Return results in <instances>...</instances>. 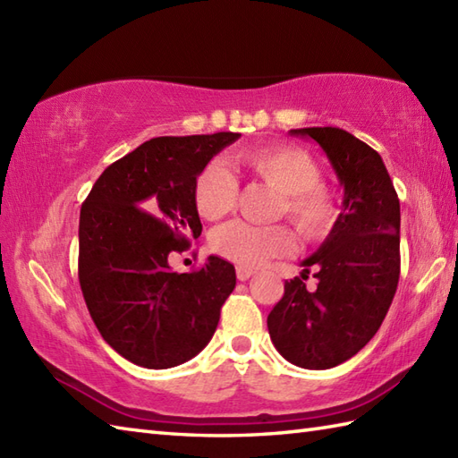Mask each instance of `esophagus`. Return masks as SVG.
<instances>
[{
    "label": "esophagus",
    "instance_id": "34e87169",
    "mask_svg": "<svg viewBox=\"0 0 458 458\" xmlns=\"http://www.w3.org/2000/svg\"><path fill=\"white\" fill-rule=\"evenodd\" d=\"M254 274H256V271L251 269V267H246V266H238V267H236V276H238L240 281H246V279H250Z\"/></svg>",
    "mask_w": 458,
    "mask_h": 458
}]
</instances>
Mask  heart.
<instances>
[{"label": "heart", "instance_id": "obj_1", "mask_svg": "<svg viewBox=\"0 0 458 458\" xmlns=\"http://www.w3.org/2000/svg\"><path fill=\"white\" fill-rule=\"evenodd\" d=\"M238 161L281 192L279 214H285L305 240H323L333 230L335 202L320 187L323 174L309 153L291 145H269L240 153ZM236 199L238 181L220 161L208 163L194 181V207L204 220L222 218L234 208ZM210 248L234 264L261 266L293 251L295 236L284 224L256 226L234 220L212 232Z\"/></svg>", "mask_w": 458, "mask_h": 458}]
</instances>
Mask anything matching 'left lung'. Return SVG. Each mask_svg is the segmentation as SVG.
Masks as SVG:
<instances>
[{"mask_svg":"<svg viewBox=\"0 0 458 458\" xmlns=\"http://www.w3.org/2000/svg\"><path fill=\"white\" fill-rule=\"evenodd\" d=\"M291 135L320 145L344 189L343 212L313 256L319 284L285 281L267 317L271 343L287 362L327 369L346 362L377 333L400 281V199L369 145L340 128H301Z\"/></svg>","mask_w":458,"mask_h":458,"instance_id":"8db88e82","label":"left lung"}]
</instances>
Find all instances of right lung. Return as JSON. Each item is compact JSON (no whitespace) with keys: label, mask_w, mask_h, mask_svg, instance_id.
<instances>
[{"label":"right lung","mask_w":458,"mask_h":458,"mask_svg":"<svg viewBox=\"0 0 458 458\" xmlns=\"http://www.w3.org/2000/svg\"><path fill=\"white\" fill-rule=\"evenodd\" d=\"M240 133L153 138L112 163L84 200L79 279L96 328L130 362L165 369L197 356L236 287L230 261L210 256L177 274L171 251L202 232L194 181Z\"/></svg>","instance_id":"right-lung-1"}]
</instances>
